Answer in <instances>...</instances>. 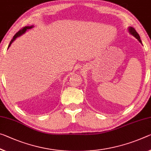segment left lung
Returning <instances> with one entry per match:
<instances>
[{"instance_id": "8db88e82", "label": "left lung", "mask_w": 151, "mask_h": 151, "mask_svg": "<svg viewBox=\"0 0 151 151\" xmlns=\"http://www.w3.org/2000/svg\"><path fill=\"white\" fill-rule=\"evenodd\" d=\"M128 32L129 33H130L131 35H132L134 37H135L136 39H137L138 41H139L140 43H141L142 44V41H141L140 40V35H138V33L136 32V31L135 30V29L132 27H128Z\"/></svg>"}]
</instances>
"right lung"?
I'll return each instance as SVG.
<instances>
[{
    "mask_svg": "<svg viewBox=\"0 0 151 151\" xmlns=\"http://www.w3.org/2000/svg\"><path fill=\"white\" fill-rule=\"evenodd\" d=\"M33 27H34V26H33V25H32V26H26V27H24L23 29H21L20 31H19V32L17 33L15 35H14L13 37V39L11 40V41L10 42V44H9V46H8V49H9V47L11 46V45L12 44V43H13L16 40V38H17L18 37H20L21 35H22L23 34H24V33H25L26 32H27V30L33 28Z\"/></svg>",
    "mask_w": 151,
    "mask_h": 151,
    "instance_id": "1",
    "label": "right lung"
}]
</instances>
